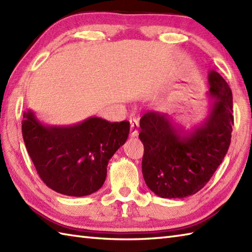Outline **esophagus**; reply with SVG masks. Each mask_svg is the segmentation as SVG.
Returning a JSON list of instances; mask_svg holds the SVG:
<instances>
[{
	"label": "esophagus",
	"instance_id": "1",
	"mask_svg": "<svg viewBox=\"0 0 252 252\" xmlns=\"http://www.w3.org/2000/svg\"><path fill=\"white\" fill-rule=\"evenodd\" d=\"M131 125V136L135 137L138 135V131H140V125H138V121L136 119H131L130 120Z\"/></svg>",
	"mask_w": 252,
	"mask_h": 252
}]
</instances>
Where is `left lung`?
Segmentation results:
<instances>
[{
    "mask_svg": "<svg viewBox=\"0 0 252 252\" xmlns=\"http://www.w3.org/2000/svg\"><path fill=\"white\" fill-rule=\"evenodd\" d=\"M212 101L207 117L185 130L173 118L147 112L140 120L142 171L148 189L161 198L194 195L212 178L228 151L234 126L233 95L220 73H208Z\"/></svg>",
    "mask_w": 252,
    "mask_h": 252,
    "instance_id": "left-lung-1",
    "label": "left lung"
}]
</instances>
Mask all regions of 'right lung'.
<instances>
[{
	"label": "right lung",
	"instance_id": "1",
	"mask_svg": "<svg viewBox=\"0 0 252 252\" xmlns=\"http://www.w3.org/2000/svg\"><path fill=\"white\" fill-rule=\"evenodd\" d=\"M21 130L42 181L60 194L82 197L103 186L110 158L129 136L130 122L90 117L72 126H47L28 109Z\"/></svg>",
	"mask_w": 252,
	"mask_h": 252
}]
</instances>
